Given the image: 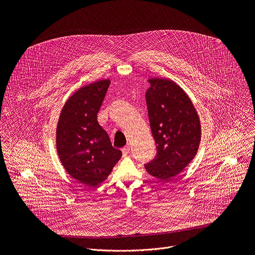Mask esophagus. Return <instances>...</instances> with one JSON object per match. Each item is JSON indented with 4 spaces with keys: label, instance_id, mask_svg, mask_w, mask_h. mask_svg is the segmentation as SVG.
I'll return each mask as SVG.
<instances>
[{
    "label": "esophagus",
    "instance_id": "obj_1",
    "mask_svg": "<svg viewBox=\"0 0 255 255\" xmlns=\"http://www.w3.org/2000/svg\"><path fill=\"white\" fill-rule=\"evenodd\" d=\"M122 153H123V156H127L130 153V146H129V145H128V146H125L124 148H122Z\"/></svg>",
    "mask_w": 255,
    "mask_h": 255
}]
</instances>
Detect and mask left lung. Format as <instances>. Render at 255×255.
Segmentation results:
<instances>
[{
  "label": "left lung",
  "mask_w": 255,
  "mask_h": 255,
  "mask_svg": "<svg viewBox=\"0 0 255 255\" xmlns=\"http://www.w3.org/2000/svg\"><path fill=\"white\" fill-rule=\"evenodd\" d=\"M148 82L145 98L157 153L144 166L152 176L169 180L197 154L201 123L191 99L178 85L158 78Z\"/></svg>",
  "instance_id": "obj_1"
}]
</instances>
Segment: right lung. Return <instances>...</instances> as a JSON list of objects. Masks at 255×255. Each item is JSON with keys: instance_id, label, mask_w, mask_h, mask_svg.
<instances>
[{"instance_id": "right-lung-1", "label": "right lung", "mask_w": 255, "mask_h": 255, "mask_svg": "<svg viewBox=\"0 0 255 255\" xmlns=\"http://www.w3.org/2000/svg\"><path fill=\"white\" fill-rule=\"evenodd\" d=\"M110 83L102 80L78 90L64 104L57 123L59 159L70 176L89 187L103 183L122 156L97 120Z\"/></svg>"}]
</instances>
